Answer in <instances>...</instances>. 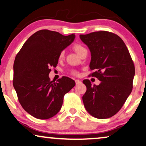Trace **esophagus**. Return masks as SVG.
Segmentation results:
<instances>
[{"instance_id": "esophagus-1", "label": "esophagus", "mask_w": 146, "mask_h": 146, "mask_svg": "<svg viewBox=\"0 0 146 146\" xmlns=\"http://www.w3.org/2000/svg\"><path fill=\"white\" fill-rule=\"evenodd\" d=\"M75 82L76 84H80L82 83V82L80 80H75Z\"/></svg>"}]
</instances>
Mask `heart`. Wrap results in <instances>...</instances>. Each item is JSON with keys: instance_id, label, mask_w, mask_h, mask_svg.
I'll return each mask as SVG.
<instances>
[{"instance_id": "heart-1", "label": "heart", "mask_w": 146, "mask_h": 146, "mask_svg": "<svg viewBox=\"0 0 146 146\" xmlns=\"http://www.w3.org/2000/svg\"><path fill=\"white\" fill-rule=\"evenodd\" d=\"M72 48L76 52V53H77L80 56V54L83 51H84L86 48L84 47L83 46H82L81 44H74L72 46ZM64 52H61L59 54V56H58V59L60 60H62L63 58H64ZM72 74L73 75H76L77 74V72H72Z\"/></svg>"}]
</instances>
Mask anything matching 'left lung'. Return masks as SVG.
Listing matches in <instances>:
<instances>
[{
  "mask_svg": "<svg viewBox=\"0 0 146 146\" xmlns=\"http://www.w3.org/2000/svg\"><path fill=\"white\" fill-rule=\"evenodd\" d=\"M80 38L91 52L90 76L101 81L92 86L83 83L86 92L82 96L86 110L99 119L109 118L119 111L131 92L135 66L128 49L119 36L108 31L80 35Z\"/></svg>",
  "mask_w": 146,
  "mask_h": 146,
  "instance_id": "obj_1",
  "label": "left lung"
}]
</instances>
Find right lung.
Returning a JSON list of instances; mask_svg holds the SVG:
<instances>
[{"label": "right lung", "instance_id": "1", "mask_svg": "<svg viewBox=\"0 0 146 146\" xmlns=\"http://www.w3.org/2000/svg\"><path fill=\"white\" fill-rule=\"evenodd\" d=\"M74 38V34L64 36L41 30L25 42L16 56L13 86L22 107L36 118L49 119L56 114L64 95L76 84L68 77L54 82L48 76L51 68L56 67L60 53Z\"/></svg>", "mask_w": 146, "mask_h": 146}]
</instances>
